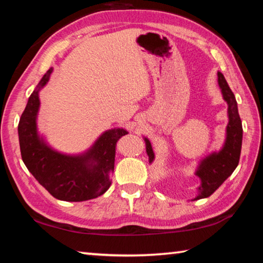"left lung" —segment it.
Segmentation results:
<instances>
[{
	"label": "left lung",
	"instance_id": "8db88e82",
	"mask_svg": "<svg viewBox=\"0 0 263 263\" xmlns=\"http://www.w3.org/2000/svg\"><path fill=\"white\" fill-rule=\"evenodd\" d=\"M218 84L221 89L222 97L228 102L229 124L226 127V140L218 153H212L199 163L196 175L201 179L199 194L195 199L206 198L219 188L228 177L237 168L241 153L242 142V124L238 112V105L234 94L231 90L228 82L220 72H218ZM146 152L149 158V162L153 161L154 153L148 139H146Z\"/></svg>",
	"mask_w": 263,
	"mask_h": 263
}]
</instances>
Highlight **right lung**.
Returning a JSON list of instances; mask_svg holds the SVG:
<instances>
[{
  "label": "right lung",
  "mask_w": 263,
  "mask_h": 263,
  "mask_svg": "<svg viewBox=\"0 0 263 263\" xmlns=\"http://www.w3.org/2000/svg\"><path fill=\"white\" fill-rule=\"evenodd\" d=\"M53 68L47 70L29 97L18 123L20 147L23 162L34 179L53 197L66 202H82L99 197L109 189L115 168L116 144L127 135L124 128L104 132L87 153L78 157L61 154L41 139L37 133L38 92L47 83Z\"/></svg>",
  "instance_id": "add662e5"
}]
</instances>
